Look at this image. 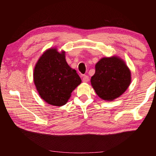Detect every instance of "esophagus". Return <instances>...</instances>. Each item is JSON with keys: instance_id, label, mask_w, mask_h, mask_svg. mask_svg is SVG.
<instances>
[{"instance_id": "esophagus-1", "label": "esophagus", "mask_w": 156, "mask_h": 156, "mask_svg": "<svg viewBox=\"0 0 156 156\" xmlns=\"http://www.w3.org/2000/svg\"><path fill=\"white\" fill-rule=\"evenodd\" d=\"M89 80V78L88 76L87 75H84L83 77V81L84 83H87V82Z\"/></svg>"}]
</instances>
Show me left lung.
Returning <instances> with one entry per match:
<instances>
[{"label": "left lung", "mask_w": 156, "mask_h": 156, "mask_svg": "<svg viewBox=\"0 0 156 156\" xmlns=\"http://www.w3.org/2000/svg\"><path fill=\"white\" fill-rule=\"evenodd\" d=\"M91 83L100 98L111 101L128 88L131 83V72L119 58H103L96 65V72Z\"/></svg>", "instance_id": "left-lung-1"}]
</instances>
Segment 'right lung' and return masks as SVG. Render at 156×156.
<instances>
[{"label": "right lung", "instance_id": "obj_1", "mask_svg": "<svg viewBox=\"0 0 156 156\" xmlns=\"http://www.w3.org/2000/svg\"><path fill=\"white\" fill-rule=\"evenodd\" d=\"M34 84L42 99L49 105L62 106L81 83L80 76L66 62L65 52L49 49L42 55L34 72Z\"/></svg>", "mask_w": 156, "mask_h": 156}]
</instances>
